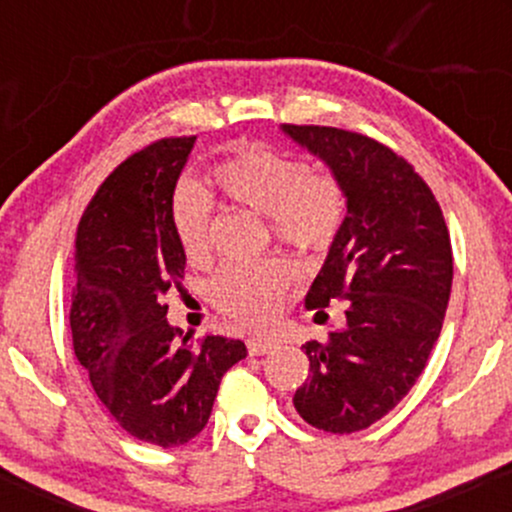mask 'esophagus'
I'll list each match as a JSON object with an SVG mask.
<instances>
[{"label": "esophagus", "mask_w": 512, "mask_h": 512, "mask_svg": "<svg viewBox=\"0 0 512 512\" xmlns=\"http://www.w3.org/2000/svg\"><path fill=\"white\" fill-rule=\"evenodd\" d=\"M272 349H276V342H272V339H262V337L248 339L250 356H264V354H269Z\"/></svg>", "instance_id": "obj_1"}]
</instances>
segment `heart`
<instances>
[{
	"instance_id": "heart-1",
	"label": "heart",
	"mask_w": 512,
	"mask_h": 512,
	"mask_svg": "<svg viewBox=\"0 0 512 512\" xmlns=\"http://www.w3.org/2000/svg\"><path fill=\"white\" fill-rule=\"evenodd\" d=\"M221 195L267 216L281 243L301 252L330 248L344 219V192L337 178L310 170L298 158L252 149L226 158L211 170ZM175 236L190 262H202L211 248L214 202L195 182H180L170 199ZM293 269L286 260L228 264L216 276L211 296L226 315L262 327L279 313Z\"/></svg>"
}]
</instances>
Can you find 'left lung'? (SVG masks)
<instances>
[{
  "instance_id": "8db88e82",
  "label": "left lung",
  "mask_w": 512,
  "mask_h": 512,
  "mask_svg": "<svg viewBox=\"0 0 512 512\" xmlns=\"http://www.w3.org/2000/svg\"><path fill=\"white\" fill-rule=\"evenodd\" d=\"M342 185L346 216L315 276L305 308L327 322L344 301V325L303 344L310 375L293 407L327 433L363 431L395 409L419 380L438 342L452 289V248L431 187L363 134L284 125Z\"/></svg>"
}]
</instances>
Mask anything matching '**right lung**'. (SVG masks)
Segmentation results:
<instances>
[{
    "mask_svg": "<svg viewBox=\"0 0 512 512\" xmlns=\"http://www.w3.org/2000/svg\"><path fill=\"white\" fill-rule=\"evenodd\" d=\"M197 137L158 139L98 187L76 228L74 354L129 436L178 448L207 426L221 378L248 349L207 334L192 344L166 320L185 252L170 199Z\"/></svg>",
    "mask_w": 512,
    "mask_h": 512,
    "instance_id": "1",
    "label": "right lung"
}]
</instances>
